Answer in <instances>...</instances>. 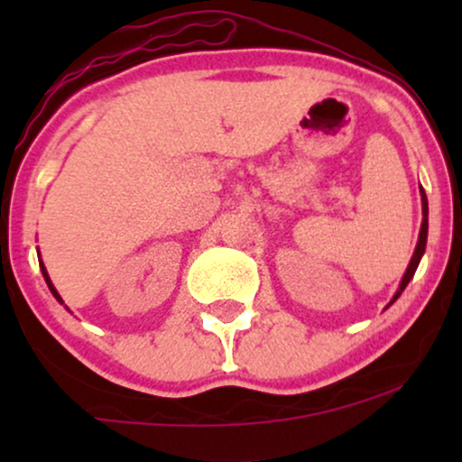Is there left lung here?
Here are the masks:
<instances>
[{"label": "left lung", "instance_id": "left-lung-1", "mask_svg": "<svg viewBox=\"0 0 462 462\" xmlns=\"http://www.w3.org/2000/svg\"><path fill=\"white\" fill-rule=\"evenodd\" d=\"M421 210H423V221H421V230H419V241H417L415 254H412L411 263H408V269H406L404 278H402V282H400V291H397V293L393 295L391 304H393V301L400 298L402 291H404L406 284L411 282V278H412V275H415L417 267H419V261H421L423 252H426V241H428V198H426V190H423V189H421Z\"/></svg>", "mask_w": 462, "mask_h": 462}]
</instances>
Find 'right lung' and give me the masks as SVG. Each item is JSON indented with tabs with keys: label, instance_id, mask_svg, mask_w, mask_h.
I'll use <instances>...</instances> for the list:
<instances>
[{
	"label": "right lung",
	"instance_id": "add662e5",
	"mask_svg": "<svg viewBox=\"0 0 462 462\" xmlns=\"http://www.w3.org/2000/svg\"><path fill=\"white\" fill-rule=\"evenodd\" d=\"M41 272H43V278H45V282H47V286H50V291L51 293H54V298L60 301L62 304V300H60V295H58V291L54 289V284H51V280H50V275H47V269H45V264H43V261H41Z\"/></svg>",
	"mask_w": 462,
	"mask_h": 462
}]
</instances>
